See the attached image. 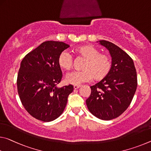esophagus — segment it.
Segmentation results:
<instances>
[{
	"label": "esophagus",
	"instance_id": "34e87169",
	"mask_svg": "<svg viewBox=\"0 0 151 151\" xmlns=\"http://www.w3.org/2000/svg\"><path fill=\"white\" fill-rule=\"evenodd\" d=\"M74 89H78V88H79L81 87L80 85H75L74 86Z\"/></svg>",
	"mask_w": 151,
	"mask_h": 151
}]
</instances>
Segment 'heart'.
<instances>
[{"instance_id":"obj_1","label":"heart","mask_w":151,"mask_h":151,"mask_svg":"<svg viewBox=\"0 0 151 151\" xmlns=\"http://www.w3.org/2000/svg\"><path fill=\"white\" fill-rule=\"evenodd\" d=\"M75 53L86 60L82 71L73 72L66 76L68 84L79 85L95 80L104 79L109 75L112 68L111 59L107 54L100 53L99 50L91 45H83L75 49ZM58 64L64 70H70L73 58L66 52H63L58 58Z\"/></svg>"}]
</instances>
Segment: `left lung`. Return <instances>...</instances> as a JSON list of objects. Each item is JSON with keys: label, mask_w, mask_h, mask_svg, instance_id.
<instances>
[{"label": "left lung", "mask_w": 151, "mask_h": 151, "mask_svg": "<svg viewBox=\"0 0 151 151\" xmlns=\"http://www.w3.org/2000/svg\"><path fill=\"white\" fill-rule=\"evenodd\" d=\"M99 42L108 50L112 68L106 78L90 87L91 93L86 104L93 116L110 120L120 116L130 106L137 87V75L133 60L127 53L110 42Z\"/></svg>", "instance_id": "1"}]
</instances>
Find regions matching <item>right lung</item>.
<instances>
[{"instance_id":"1","label":"right lung","mask_w":151,"mask_h":151,"mask_svg":"<svg viewBox=\"0 0 151 151\" xmlns=\"http://www.w3.org/2000/svg\"><path fill=\"white\" fill-rule=\"evenodd\" d=\"M70 47L63 42L47 41L24 57L19 70L17 91L21 101L33 118L51 122L63 114L73 86L58 88L63 74L59 55Z\"/></svg>"}]
</instances>
